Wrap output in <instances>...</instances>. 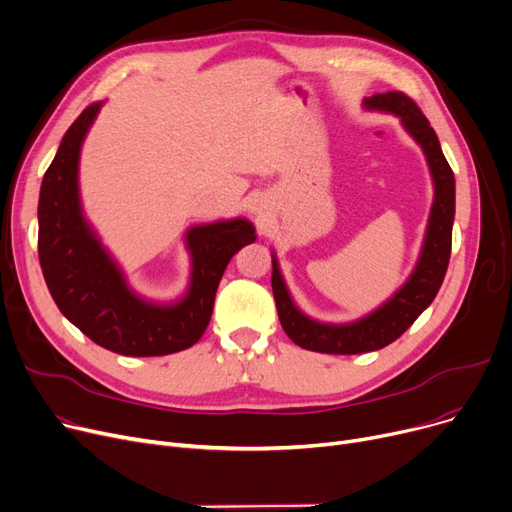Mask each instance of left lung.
<instances>
[{
    "mask_svg": "<svg viewBox=\"0 0 512 512\" xmlns=\"http://www.w3.org/2000/svg\"><path fill=\"white\" fill-rule=\"evenodd\" d=\"M367 110L388 112L400 118L411 137L421 145L429 172L434 180V205L429 213L423 249L413 274L398 288L392 297L373 313L353 321V324H321L307 317L294 301L280 274L278 259L272 255V290L280 324L286 336L305 351L328 355H359L394 342L405 334L413 321L432 305L444 282L450 247H452V222H454V174L440 149V141L429 120L417 103L400 91L375 93L365 97Z\"/></svg>",
    "mask_w": 512,
    "mask_h": 512,
    "instance_id": "8db88e82",
    "label": "left lung"
}]
</instances>
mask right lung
Wrapping results in <instances>:
<instances>
[{
    "label": "right lung",
    "instance_id": "add662e5",
    "mask_svg": "<svg viewBox=\"0 0 512 512\" xmlns=\"http://www.w3.org/2000/svg\"><path fill=\"white\" fill-rule=\"evenodd\" d=\"M101 103H91L66 130L39 195V261L53 301L68 321L107 351L126 357L172 355L193 346L211 319L228 261L255 240L251 222L236 218L186 232L193 272L184 297L149 303L126 284L83 218L78 157Z\"/></svg>",
    "mask_w": 512,
    "mask_h": 512
}]
</instances>
